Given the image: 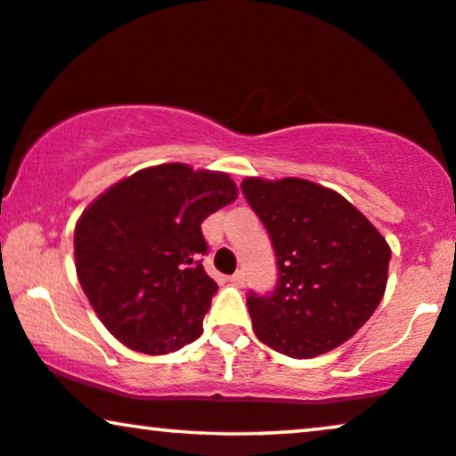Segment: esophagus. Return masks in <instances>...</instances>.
<instances>
[{
    "label": "esophagus",
    "mask_w": 456,
    "mask_h": 456,
    "mask_svg": "<svg viewBox=\"0 0 456 456\" xmlns=\"http://www.w3.org/2000/svg\"><path fill=\"white\" fill-rule=\"evenodd\" d=\"M229 281H232L233 285H238V288H241V285L246 283V273L244 271H235L233 275H232V279H229Z\"/></svg>",
    "instance_id": "esophagus-1"
}]
</instances>
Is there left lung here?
Listing matches in <instances>:
<instances>
[{
	"instance_id": "left-lung-1",
	"label": "left lung",
	"mask_w": 456,
	"mask_h": 456,
	"mask_svg": "<svg viewBox=\"0 0 456 456\" xmlns=\"http://www.w3.org/2000/svg\"><path fill=\"white\" fill-rule=\"evenodd\" d=\"M241 191L277 263L273 291H248L254 333L291 359L338 348L384 298L390 246L348 200L311 181L250 177Z\"/></svg>"
}]
</instances>
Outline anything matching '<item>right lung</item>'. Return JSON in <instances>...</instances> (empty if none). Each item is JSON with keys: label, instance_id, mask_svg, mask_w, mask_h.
Segmentation results:
<instances>
[{"label": "right lung", "instance_id": "obj_1", "mask_svg": "<svg viewBox=\"0 0 456 456\" xmlns=\"http://www.w3.org/2000/svg\"><path fill=\"white\" fill-rule=\"evenodd\" d=\"M235 198L229 175L173 162L118 181L83 212L77 275L114 338L143 354H167L202 336L218 289L202 266V223Z\"/></svg>", "mask_w": 456, "mask_h": 456}]
</instances>
